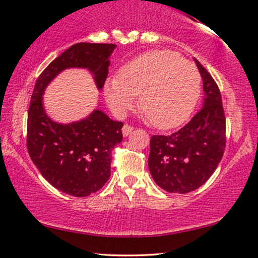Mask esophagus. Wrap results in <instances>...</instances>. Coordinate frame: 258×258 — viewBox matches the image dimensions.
I'll use <instances>...</instances> for the list:
<instances>
[{"mask_svg":"<svg viewBox=\"0 0 258 258\" xmlns=\"http://www.w3.org/2000/svg\"><path fill=\"white\" fill-rule=\"evenodd\" d=\"M133 131V127L128 124H125L124 127H122V134H124V137H127L128 134L132 132Z\"/></svg>","mask_w":258,"mask_h":258,"instance_id":"obj_1","label":"esophagus"}]
</instances>
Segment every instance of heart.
I'll list each match as a JSON object with an SVG mask.
<instances>
[{"instance_id": "b5f03b06", "label": "heart", "mask_w": 258, "mask_h": 258, "mask_svg": "<svg viewBox=\"0 0 258 258\" xmlns=\"http://www.w3.org/2000/svg\"><path fill=\"white\" fill-rule=\"evenodd\" d=\"M201 94V76L194 64L170 50L145 52L126 63L118 77L104 84L105 100L115 114H124L139 96V107L154 127L182 125Z\"/></svg>"}]
</instances>
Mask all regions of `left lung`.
Listing matches in <instances>:
<instances>
[{
  "label": "left lung",
  "instance_id": "obj_1",
  "mask_svg": "<svg viewBox=\"0 0 258 258\" xmlns=\"http://www.w3.org/2000/svg\"><path fill=\"white\" fill-rule=\"evenodd\" d=\"M203 82V107L177 132L153 136L148 168L155 183L168 193L198 189L215 172L226 147V117L219 86L195 59Z\"/></svg>",
  "mask_w": 258,
  "mask_h": 258
}]
</instances>
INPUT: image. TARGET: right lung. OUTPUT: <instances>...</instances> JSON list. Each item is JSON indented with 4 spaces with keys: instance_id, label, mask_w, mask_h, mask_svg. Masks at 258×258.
Returning a JSON list of instances; mask_svg holds the SVG:
<instances>
[{
    "instance_id": "obj_1",
    "label": "right lung",
    "mask_w": 258,
    "mask_h": 258,
    "mask_svg": "<svg viewBox=\"0 0 258 258\" xmlns=\"http://www.w3.org/2000/svg\"><path fill=\"white\" fill-rule=\"evenodd\" d=\"M115 44L77 43L50 63L36 81L28 110L27 147L32 162L56 189L77 198L96 193L111 175L112 150L122 140V122L103 111L70 124H58L45 113L43 93L65 69H88L103 89Z\"/></svg>"
}]
</instances>
